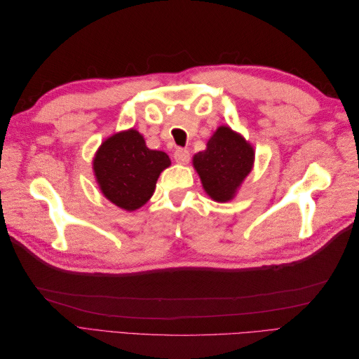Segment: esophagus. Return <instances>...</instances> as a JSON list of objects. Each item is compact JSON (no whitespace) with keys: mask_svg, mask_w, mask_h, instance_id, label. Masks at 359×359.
<instances>
[{"mask_svg":"<svg viewBox=\"0 0 359 359\" xmlns=\"http://www.w3.org/2000/svg\"><path fill=\"white\" fill-rule=\"evenodd\" d=\"M173 158H175V161L180 163V165H186L190 160V151L186 148H177L175 153H173Z\"/></svg>","mask_w":359,"mask_h":359,"instance_id":"34e87169","label":"esophagus"}]
</instances>
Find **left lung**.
Instances as JSON below:
<instances>
[{"label": "left lung", "instance_id": "obj_1", "mask_svg": "<svg viewBox=\"0 0 359 359\" xmlns=\"http://www.w3.org/2000/svg\"><path fill=\"white\" fill-rule=\"evenodd\" d=\"M255 149L231 127L222 126L206 144V149L194 154L193 166L199 173L208 196L217 202L233 199L236 190L253 169Z\"/></svg>", "mask_w": 359, "mask_h": 359}]
</instances>
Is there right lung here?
I'll list each match as a JSON object with an SVG mask.
<instances>
[{
  "label": "right lung",
  "instance_id": "obj_1",
  "mask_svg": "<svg viewBox=\"0 0 359 359\" xmlns=\"http://www.w3.org/2000/svg\"><path fill=\"white\" fill-rule=\"evenodd\" d=\"M169 166V156L149 149L135 128L107 137L93 160L104 198L126 211H135L149 201L160 173Z\"/></svg>",
  "mask_w": 359,
  "mask_h": 359
}]
</instances>
